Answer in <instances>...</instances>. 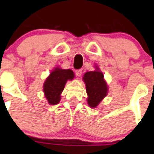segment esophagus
<instances>
[{"mask_svg": "<svg viewBox=\"0 0 154 154\" xmlns=\"http://www.w3.org/2000/svg\"><path fill=\"white\" fill-rule=\"evenodd\" d=\"M75 74L77 76H81L82 74V69H78V70L75 71Z\"/></svg>", "mask_w": 154, "mask_h": 154, "instance_id": "obj_1", "label": "esophagus"}]
</instances>
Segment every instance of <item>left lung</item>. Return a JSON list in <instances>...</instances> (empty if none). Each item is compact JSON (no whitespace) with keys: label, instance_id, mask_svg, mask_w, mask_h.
I'll return each instance as SVG.
<instances>
[{"label":"left lung","instance_id":"1","mask_svg":"<svg viewBox=\"0 0 154 154\" xmlns=\"http://www.w3.org/2000/svg\"><path fill=\"white\" fill-rule=\"evenodd\" d=\"M96 69V71L85 72L83 76L88 95L87 103L91 108H96L108 93V86L104 80V75L99 68Z\"/></svg>","mask_w":154,"mask_h":154}]
</instances>
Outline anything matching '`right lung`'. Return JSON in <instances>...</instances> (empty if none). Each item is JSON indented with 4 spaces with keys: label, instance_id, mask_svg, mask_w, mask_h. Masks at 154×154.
<instances>
[{
    "label": "right lung",
    "instance_id": "add662e5",
    "mask_svg": "<svg viewBox=\"0 0 154 154\" xmlns=\"http://www.w3.org/2000/svg\"><path fill=\"white\" fill-rule=\"evenodd\" d=\"M75 74L71 69L55 68L46 79L43 85L45 96L50 105H56L60 102L61 93L68 80H72Z\"/></svg>",
    "mask_w": 154,
    "mask_h": 154
}]
</instances>
